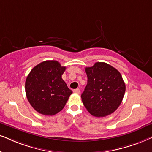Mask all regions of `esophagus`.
<instances>
[{
	"instance_id": "esophagus-1",
	"label": "esophagus",
	"mask_w": 152,
	"mask_h": 152,
	"mask_svg": "<svg viewBox=\"0 0 152 152\" xmlns=\"http://www.w3.org/2000/svg\"><path fill=\"white\" fill-rule=\"evenodd\" d=\"M80 90L79 88H77V89L74 90V93H75L78 94V93H80Z\"/></svg>"
}]
</instances>
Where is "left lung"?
<instances>
[{
  "label": "left lung",
  "mask_w": 152,
  "mask_h": 152,
  "mask_svg": "<svg viewBox=\"0 0 152 152\" xmlns=\"http://www.w3.org/2000/svg\"><path fill=\"white\" fill-rule=\"evenodd\" d=\"M85 70L88 83L81 95L84 106L96 117L112 114L121 103L126 91L121 74L105 62H96Z\"/></svg>",
  "instance_id": "obj_1"
}]
</instances>
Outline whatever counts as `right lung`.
Here are the masks:
<instances>
[{"label":"right lung","instance_id":"obj_1","mask_svg":"<svg viewBox=\"0 0 152 152\" xmlns=\"http://www.w3.org/2000/svg\"><path fill=\"white\" fill-rule=\"evenodd\" d=\"M66 67L59 62L47 60L34 66L25 82L28 101L40 114L53 116L66 104L72 91L62 78Z\"/></svg>","mask_w":152,"mask_h":152}]
</instances>
